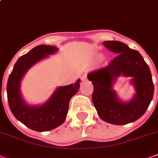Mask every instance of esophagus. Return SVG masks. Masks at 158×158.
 <instances>
[{
	"mask_svg": "<svg viewBox=\"0 0 158 158\" xmlns=\"http://www.w3.org/2000/svg\"><path fill=\"white\" fill-rule=\"evenodd\" d=\"M81 79L82 81L86 80V73H84V74L82 75L81 77Z\"/></svg>",
	"mask_w": 158,
	"mask_h": 158,
	"instance_id": "34e87169",
	"label": "esophagus"
}]
</instances>
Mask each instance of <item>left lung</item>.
<instances>
[{
    "mask_svg": "<svg viewBox=\"0 0 158 158\" xmlns=\"http://www.w3.org/2000/svg\"><path fill=\"white\" fill-rule=\"evenodd\" d=\"M103 45L118 54L102 69L87 75L94 86L92 102L101 119L114 125L133 123L144 114L152 100L154 86L149 66L136 50L117 41H106ZM121 76L130 77L135 93L129 101H123L113 86Z\"/></svg>",
    "mask_w": 158,
    "mask_h": 158,
    "instance_id": "8db88e82",
    "label": "left lung"
}]
</instances>
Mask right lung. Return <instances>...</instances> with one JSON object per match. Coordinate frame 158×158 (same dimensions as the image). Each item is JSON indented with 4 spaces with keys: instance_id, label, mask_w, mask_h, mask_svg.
I'll return each mask as SVG.
<instances>
[{
    "instance_id": "1",
    "label": "right lung",
    "mask_w": 158,
    "mask_h": 158,
    "mask_svg": "<svg viewBox=\"0 0 158 158\" xmlns=\"http://www.w3.org/2000/svg\"><path fill=\"white\" fill-rule=\"evenodd\" d=\"M57 51V47L47 45L34 47L19 58L8 78L6 92L10 111L16 119L34 131H51L61 126L66 118L70 100L80 87L78 79L74 84L58 86L42 104L30 105L24 100L21 84L25 74L35 64Z\"/></svg>"
}]
</instances>
